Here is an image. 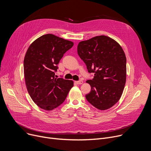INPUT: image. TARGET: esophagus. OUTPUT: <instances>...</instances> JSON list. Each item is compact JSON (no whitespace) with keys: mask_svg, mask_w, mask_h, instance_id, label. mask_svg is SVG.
Instances as JSON below:
<instances>
[{"mask_svg":"<svg viewBox=\"0 0 151 151\" xmlns=\"http://www.w3.org/2000/svg\"><path fill=\"white\" fill-rule=\"evenodd\" d=\"M76 83L77 85H82V84L83 83V82L82 80H79V81H76Z\"/></svg>","mask_w":151,"mask_h":151,"instance_id":"esophagus-1","label":"esophagus"}]
</instances>
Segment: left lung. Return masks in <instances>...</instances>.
<instances>
[{"label": "left lung", "instance_id": "1", "mask_svg": "<svg viewBox=\"0 0 151 151\" xmlns=\"http://www.w3.org/2000/svg\"><path fill=\"white\" fill-rule=\"evenodd\" d=\"M77 53L85 63L92 80H87L91 90L86 99L100 110H106L120 99L126 80V58L120 44L106 36L80 42Z\"/></svg>", "mask_w": 151, "mask_h": 151}]
</instances>
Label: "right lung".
I'll use <instances>...</instances> for the list:
<instances>
[{
	"label": "right lung",
	"mask_w": 151,
	"mask_h": 151,
	"mask_svg": "<svg viewBox=\"0 0 151 151\" xmlns=\"http://www.w3.org/2000/svg\"><path fill=\"white\" fill-rule=\"evenodd\" d=\"M73 45L71 41L48 34L34 40L26 52V86L33 101L44 110L51 111L60 106L74 86L73 80L57 78L54 73L63 54Z\"/></svg>",
	"instance_id": "obj_1"
}]
</instances>
